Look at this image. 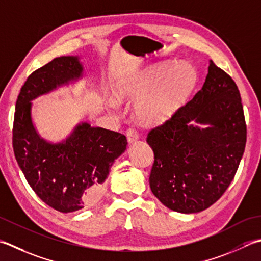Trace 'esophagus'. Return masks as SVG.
<instances>
[{"instance_id":"34e87169","label":"esophagus","mask_w":261,"mask_h":261,"mask_svg":"<svg viewBox=\"0 0 261 261\" xmlns=\"http://www.w3.org/2000/svg\"><path fill=\"white\" fill-rule=\"evenodd\" d=\"M126 138L129 144H134V142L139 139V135H138V132L135 129H129L126 131Z\"/></svg>"}]
</instances>
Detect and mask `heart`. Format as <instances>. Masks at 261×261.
I'll list each match as a JSON object with an SVG mask.
<instances>
[{
	"mask_svg": "<svg viewBox=\"0 0 261 261\" xmlns=\"http://www.w3.org/2000/svg\"><path fill=\"white\" fill-rule=\"evenodd\" d=\"M199 75L190 63H161L140 71L134 78L116 88L120 99H139L136 114L148 124L165 122L186 103L196 89ZM107 103L115 109L116 101Z\"/></svg>",
	"mask_w": 261,
	"mask_h": 261,
	"instance_id": "b5f03b06",
	"label": "heart"
}]
</instances>
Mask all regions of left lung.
<instances>
[{"instance_id":"obj_1","label":"left lung","mask_w":261,"mask_h":261,"mask_svg":"<svg viewBox=\"0 0 261 261\" xmlns=\"http://www.w3.org/2000/svg\"><path fill=\"white\" fill-rule=\"evenodd\" d=\"M246 141L238 86L209 61L202 88L147 136L155 155L149 176L151 192L174 212L205 211L231 185Z\"/></svg>"}]
</instances>
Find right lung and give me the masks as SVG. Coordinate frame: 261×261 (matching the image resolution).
Wrapping results in <instances>:
<instances>
[{
    "instance_id": "add662e5",
    "label": "right lung",
    "mask_w": 261,
    "mask_h": 261,
    "mask_svg": "<svg viewBox=\"0 0 261 261\" xmlns=\"http://www.w3.org/2000/svg\"><path fill=\"white\" fill-rule=\"evenodd\" d=\"M83 75L78 56H60L28 76L15 103V160L36 195L61 213L76 212L98 200L111 166L127 145L125 136L88 122L76 124L60 142L47 141L36 130L32 101Z\"/></svg>"
}]
</instances>
